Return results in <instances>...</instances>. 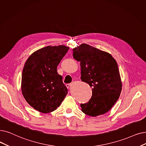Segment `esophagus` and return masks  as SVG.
Returning <instances> with one entry per match:
<instances>
[{"mask_svg": "<svg viewBox=\"0 0 146 146\" xmlns=\"http://www.w3.org/2000/svg\"><path fill=\"white\" fill-rule=\"evenodd\" d=\"M66 87L68 89V88H69V87L71 86V84H66Z\"/></svg>", "mask_w": 146, "mask_h": 146, "instance_id": "34e87169", "label": "esophagus"}]
</instances>
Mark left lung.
Listing matches in <instances>:
<instances>
[{"label": "left lung", "mask_w": 146, "mask_h": 146, "mask_svg": "<svg viewBox=\"0 0 146 146\" xmlns=\"http://www.w3.org/2000/svg\"><path fill=\"white\" fill-rule=\"evenodd\" d=\"M73 56L80 66V79L92 88L88 103L82 111L96 117L109 111L119 98L122 81L116 60L108 52L82 43L73 48Z\"/></svg>", "instance_id": "1"}]
</instances>
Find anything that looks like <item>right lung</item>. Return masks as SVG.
I'll list each match as a JSON object with an SVG mask.
<instances>
[{"label":"right lung","instance_id":"right-lung-1","mask_svg":"<svg viewBox=\"0 0 146 146\" xmlns=\"http://www.w3.org/2000/svg\"><path fill=\"white\" fill-rule=\"evenodd\" d=\"M64 45L47 46L31 54L23 70L21 92L28 104L43 113L54 111L67 94L57 66L67 52Z\"/></svg>","mask_w":146,"mask_h":146}]
</instances>
